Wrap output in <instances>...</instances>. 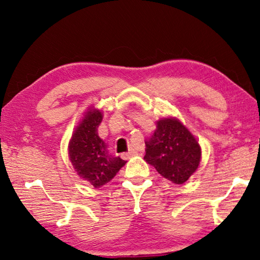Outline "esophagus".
<instances>
[{
	"instance_id": "1",
	"label": "esophagus",
	"mask_w": 260,
	"mask_h": 260,
	"mask_svg": "<svg viewBox=\"0 0 260 260\" xmlns=\"http://www.w3.org/2000/svg\"><path fill=\"white\" fill-rule=\"evenodd\" d=\"M137 155V151L135 150V149L133 147H129V150H127V152H124V154H122V157L124 159H127L130 157H133V156Z\"/></svg>"
}]
</instances>
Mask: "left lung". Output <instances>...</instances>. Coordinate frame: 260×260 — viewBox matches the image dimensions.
I'll return each mask as SVG.
<instances>
[{"mask_svg": "<svg viewBox=\"0 0 260 260\" xmlns=\"http://www.w3.org/2000/svg\"><path fill=\"white\" fill-rule=\"evenodd\" d=\"M144 159L167 180L182 184L199 168L201 147L180 119L163 117L145 141Z\"/></svg>", "mask_w": 260, "mask_h": 260, "instance_id": "1", "label": "left lung"}]
</instances>
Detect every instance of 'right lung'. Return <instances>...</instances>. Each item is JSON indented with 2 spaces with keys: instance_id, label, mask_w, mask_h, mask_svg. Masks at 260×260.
Instances as JSON below:
<instances>
[{
  "instance_id": "add662e5",
  "label": "right lung",
  "mask_w": 260,
  "mask_h": 260,
  "mask_svg": "<svg viewBox=\"0 0 260 260\" xmlns=\"http://www.w3.org/2000/svg\"><path fill=\"white\" fill-rule=\"evenodd\" d=\"M102 119L101 110L88 106L69 143V157L74 170L81 180L94 188L110 182L126 163L119 156H113L108 144L99 137L98 126Z\"/></svg>"
}]
</instances>
